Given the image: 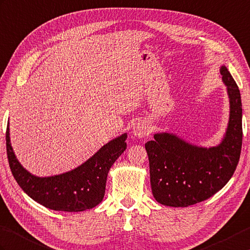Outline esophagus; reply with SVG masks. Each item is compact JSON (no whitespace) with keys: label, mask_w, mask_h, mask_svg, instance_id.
<instances>
[{"label":"esophagus","mask_w":250,"mask_h":250,"mask_svg":"<svg viewBox=\"0 0 250 250\" xmlns=\"http://www.w3.org/2000/svg\"><path fill=\"white\" fill-rule=\"evenodd\" d=\"M149 133H150V127L146 123H144V121L137 123L134 125V127H133V134L138 138L146 137L147 135H149Z\"/></svg>","instance_id":"1"}]
</instances>
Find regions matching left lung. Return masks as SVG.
<instances>
[{"label":"left lung","mask_w":250,"mask_h":250,"mask_svg":"<svg viewBox=\"0 0 250 250\" xmlns=\"http://www.w3.org/2000/svg\"><path fill=\"white\" fill-rule=\"evenodd\" d=\"M227 87L230 113L226 133L217 146L188 143L173 133H156L145 144L150 184L155 200L167 207H188L216 194L233 176L242 148V101L228 69H219Z\"/></svg>","instance_id":"obj_1"}]
</instances>
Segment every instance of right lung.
<instances>
[{"label":"right lung","instance_id":"add662e5","mask_svg":"<svg viewBox=\"0 0 250 250\" xmlns=\"http://www.w3.org/2000/svg\"><path fill=\"white\" fill-rule=\"evenodd\" d=\"M126 133L104 145L82 165L51 177L32 175L17 159L11 147L9 123L6 150L11 173L19 187L33 200L54 211L82 212L95 208L103 200L107 173L126 149Z\"/></svg>","mask_w":250,"mask_h":250}]
</instances>
